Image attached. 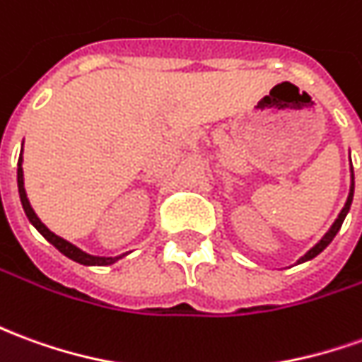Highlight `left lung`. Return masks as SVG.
Segmentation results:
<instances>
[{"label":"left lung","instance_id":"8db88e82","mask_svg":"<svg viewBox=\"0 0 362 362\" xmlns=\"http://www.w3.org/2000/svg\"><path fill=\"white\" fill-rule=\"evenodd\" d=\"M353 194H355V174H353V166H351V188H349V196H347V202H345V206H343V209H341V214L337 216V219H335L333 225L329 227V231L323 235L322 239H320V243H315V245H313L310 251L305 252L302 259H298V264H300V262H305V260H312L313 257H317V255H320V252H322L331 241H333V237L337 235V231L341 229V225H343V221H345V217H347L349 209H351Z\"/></svg>","mask_w":362,"mask_h":362}]
</instances>
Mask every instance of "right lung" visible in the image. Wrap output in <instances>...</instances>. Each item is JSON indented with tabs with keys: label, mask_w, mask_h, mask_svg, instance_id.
<instances>
[{
	"label": "right lung",
	"mask_w": 362,
	"mask_h": 362,
	"mask_svg": "<svg viewBox=\"0 0 362 362\" xmlns=\"http://www.w3.org/2000/svg\"><path fill=\"white\" fill-rule=\"evenodd\" d=\"M23 148H21V155H19V163H17V188H19V198H21V206L25 209V216L29 217V221L35 225V229L39 231L50 245H54L58 251L62 252L64 257L68 259L76 260V262H80V264H86V267H107V264H113L115 260H119L121 257H125V255H119V257H95V255H88L82 249H78L76 245L72 243H68L66 239H62V237H58L50 231L47 225L40 221L37 214H35V209L29 204V198H27V192H25V180H23Z\"/></svg>",
	"instance_id": "add662e5"
}]
</instances>
